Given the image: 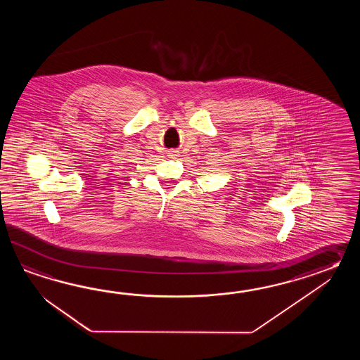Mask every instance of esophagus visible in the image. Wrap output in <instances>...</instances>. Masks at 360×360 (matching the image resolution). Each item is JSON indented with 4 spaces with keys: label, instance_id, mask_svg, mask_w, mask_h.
<instances>
[{
    "label": "esophagus",
    "instance_id": "obj_1",
    "mask_svg": "<svg viewBox=\"0 0 360 360\" xmlns=\"http://www.w3.org/2000/svg\"><path fill=\"white\" fill-rule=\"evenodd\" d=\"M169 157H171V158H175V157H177V152H171Z\"/></svg>",
    "mask_w": 360,
    "mask_h": 360
}]
</instances>
